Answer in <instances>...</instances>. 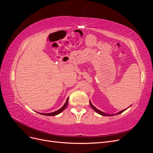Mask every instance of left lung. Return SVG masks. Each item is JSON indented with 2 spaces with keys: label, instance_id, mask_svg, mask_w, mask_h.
<instances>
[{
  "label": "left lung",
  "instance_id": "obj_1",
  "mask_svg": "<svg viewBox=\"0 0 153 153\" xmlns=\"http://www.w3.org/2000/svg\"><path fill=\"white\" fill-rule=\"evenodd\" d=\"M89 103H90V105H91V107H92V108H93V110L95 111V112H96L97 113L99 114H100V115H103V116H113V115H115V114H105V113H104V112H101V111L99 110L98 109H97V108L95 107L94 106L92 105V104L91 103V102L90 101H89ZM129 107H128V108H129ZM127 108H126V109H127ZM126 109H124V110H122V111H120L119 112L117 113L116 114H117V115H118V114H121L122 112H123L124 111H125V110H126Z\"/></svg>",
  "mask_w": 153,
  "mask_h": 153
}]
</instances>
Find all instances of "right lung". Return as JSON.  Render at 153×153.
Instances as JSON below:
<instances>
[{
  "label": "right lung",
  "mask_w": 153,
  "mask_h": 153,
  "mask_svg": "<svg viewBox=\"0 0 153 153\" xmlns=\"http://www.w3.org/2000/svg\"><path fill=\"white\" fill-rule=\"evenodd\" d=\"M68 98H68V99L66 100V102L65 103V104H64V105L62 106V107L60 108L59 110H57V111H55V112H52V113H48V114L40 113V114H41V115H47V116H53V115H57V114H60L61 112H62V111L66 108V106H67L68 103Z\"/></svg>",
  "instance_id": "add662e5"
}]
</instances>
